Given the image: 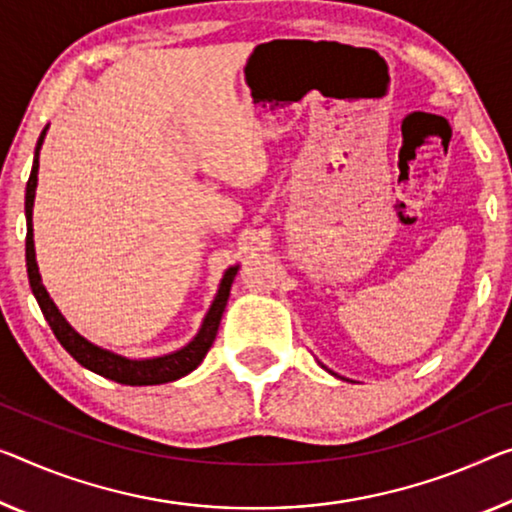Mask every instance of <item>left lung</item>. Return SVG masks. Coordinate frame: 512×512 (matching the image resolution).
<instances>
[{
    "instance_id": "8db88e82",
    "label": "left lung",
    "mask_w": 512,
    "mask_h": 512,
    "mask_svg": "<svg viewBox=\"0 0 512 512\" xmlns=\"http://www.w3.org/2000/svg\"><path fill=\"white\" fill-rule=\"evenodd\" d=\"M329 373H332V371H329ZM332 375H334V373H332Z\"/></svg>"
}]
</instances>
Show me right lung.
Here are the masks:
<instances>
[{
  "mask_svg": "<svg viewBox=\"0 0 512 512\" xmlns=\"http://www.w3.org/2000/svg\"><path fill=\"white\" fill-rule=\"evenodd\" d=\"M47 135V125L38 137L36 144V153H34V167H31V174L27 180V194H25V217H27V274H29V286L31 293H34L38 306H41L43 316L47 320V325L52 327L57 341L64 345V350L73 357L77 364H82L84 368H89L96 375L107 377V380H114L119 384H130V387H148V384H164V382H174L185 377L187 373H192L196 366L201 364L203 357L208 355L212 341H215L217 329H219V320H222V313L226 309V302H229V293H231V283L238 274L240 265H231L229 270L224 272L222 281H219L217 295L212 300L210 309L203 318L199 332L192 338L190 343L183 345L180 350L169 352V355H160V357H148V359H132L119 355V352H112L102 345H96L89 338L82 336L77 329L70 325V322L64 318V313L59 311V306L52 302L50 293L43 286L41 272H38V263H36V249H34V199H36V185H38V155H41V146Z\"/></svg>",
  "mask_w": 512,
  "mask_h": 512,
  "instance_id": "obj_1",
  "label": "right lung"
}]
</instances>
